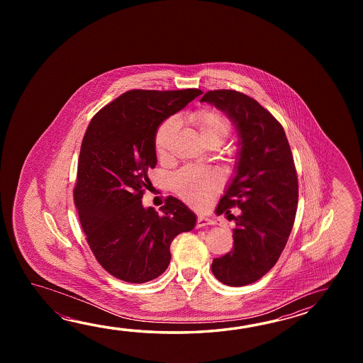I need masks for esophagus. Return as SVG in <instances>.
I'll list each match as a JSON object with an SVG mask.
<instances>
[{
  "instance_id": "1",
  "label": "esophagus",
  "mask_w": 363,
  "mask_h": 363,
  "mask_svg": "<svg viewBox=\"0 0 363 363\" xmlns=\"http://www.w3.org/2000/svg\"><path fill=\"white\" fill-rule=\"evenodd\" d=\"M211 224H214V220H211L210 218H206V216H199L197 218V228H201V227H205V225H211Z\"/></svg>"
}]
</instances>
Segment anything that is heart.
Wrapping results in <instances>:
<instances>
[{"instance_id":"b5f03b06","label":"heart","mask_w":363,"mask_h":363,"mask_svg":"<svg viewBox=\"0 0 363 363\" xmlns=\"http://www.w3.org/2000/svg\"><path fill=\"white\" fill-rule=\"evenodd\" d=\"M203 143L222 145L231 132V122L227 116L214 108H201L188 116ZM179 130L178 121L169 118L160 124L155 136V149L158 158L164 160L170 153L174 139ZM174 192L194 208L206 206L222 186V179L213 170L184 167L171 178Z\"/></svg>"}]
</instances>
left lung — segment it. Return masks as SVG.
I'll return each mask as SVG.
<instances>
[{"label": "left lung", "instance_id": "left-lung-1", "mask_svg": "<svg viewBox=\"0 0 363 363\" xmlns=\"http://www.w3.org/2000/svg\"><path fill=\"white\" fill-rule=\"evenodd\" d=\"M208 102L231 119L240 138L235 177L216 214L235 219L233 247L214 258L211 271L230 286L252 284L274 267L294 227L298 180L286 132L255 99L232 89L208 91ZM238 206L235 217L229 208Z\"/></svg>", "mask_w": 363, "mask_h": 363}]
</instances>
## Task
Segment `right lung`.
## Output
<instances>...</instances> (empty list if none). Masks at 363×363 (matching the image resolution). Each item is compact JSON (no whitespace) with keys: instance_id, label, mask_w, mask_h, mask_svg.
<instances>
[{"instance_id":"obj_1","label":"right lung","mask_w":363,"mask_h":363,"mask_svg":"<svg viewBox=\"0 0 363 363\" xmlns=\"http://www.w3.org/2000/svg\"><path fill=\"white\" fill-rule=\"evenodd\" d=\"M200 94L196 88L130 91L101 108L85 131L75 206L96 259L123 281L158 278L170 264L172 240L196 225L193 211L175 197L166 199L162 214L141 199L157 164V128Z\"/></svg>"}]
</instances>
